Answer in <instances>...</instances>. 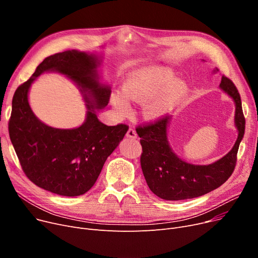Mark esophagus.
Listing matches in <instances>:
<instances>
[{"mask_svg": "<svg viewBox=\"0 0 258 258\" xmlns=\"http://www.w3.org/2000/svg\"><path fill=\"white\" fill-rule=\"evenodd\" d=\"M126 137H127V138H131V139H136V138H137V133H136V131H135L134 128H132V127H130L128 131H127V133H126Z\"/></svg>", "mask_w": 258, "mask_h": 258, "instance_id": "34e87169", "label": "esophagus"}]
</instances>
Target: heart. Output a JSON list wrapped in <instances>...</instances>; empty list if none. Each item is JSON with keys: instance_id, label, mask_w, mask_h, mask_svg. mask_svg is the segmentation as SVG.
Masks as SVG:
<instances>
[{"instance_id": "obj_1", "label": "heart", "mask_w": 258, "mask_h": 258, "mask_svg": "<svg viewBox=\"0 0 258 258\" xmlns=\"http://www.w3.org/2000/svg\"><path fill=\"white\" fill-rule=\"evenodd\" d=\"M174 74L163 68L134 73L125 80L122 93L111 95V102L120 115L132 111L130 101L144 103L143 117L156 120L163 117L185 96L187 88L182 80H174Z\"/></svg>"}]
</instances>
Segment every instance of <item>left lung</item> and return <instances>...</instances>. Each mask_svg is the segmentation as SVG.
Here are the masks:
<instances>
[{
    "label": "left lung",
    "instance_id": "8db88e82",
    "mask_svg": "<svg viewBox=\"0 0 258 258\" xmlns=\"http://www.w3.org/2000/svg\"><path fill=\"white\" fill-rule=\"evenodd\" d=\"M216 71L219 70H214ZM220 88L235 102L234 121L238 137L232 150L212 164L187 163L173 153L167 140L169 116L136 128L142 145L141 168L148 187L157 197L167 201L198 198L220 187L232 174L239 143L245 134L246 120L235 85L228 77L223 76Z\"/></svg>",
    "mask_w": 258,
    "mask_h": 258
}]
</instances>
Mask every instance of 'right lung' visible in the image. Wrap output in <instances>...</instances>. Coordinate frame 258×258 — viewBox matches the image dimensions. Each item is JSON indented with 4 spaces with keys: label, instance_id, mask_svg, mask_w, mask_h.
Masks as SVG:
<instances>
[{
    "label": "right lung",
    "instance_id": "1",
    "mask_svg": "<svg viewBox=\"0 0 258 258\" xmlns=\"http://www.w3.org/2000/svg\"><path fill=\"white\" fill-rule=\"evenodd\" d=\"M98 56L69 50L46 57L32 76L21 85L12 98L9 137L26 177L36 186L63 197L86 194L98 179L104 162L128 126H107L95 110L110 101V87L98 81ZM47 71L69 77L80 87L87 102L86 121L79 128L61 130L48 127L33 114L28 102L32 81Z\"/></svg>",
    "mask_w": 258,
    "mask_h": 258
}]
</instances>
